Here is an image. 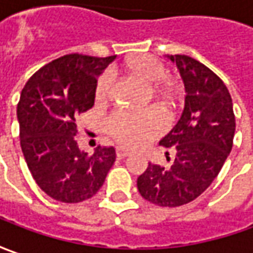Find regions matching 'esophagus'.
Listing matches in <instances>:
<instances>
[{"label":"esophagus","mask_w":253,"mask_h":253,"mask_svg":"<svg viewBox=\"0 0 253 253\" xmlns=\"http://www.w3.org/2000/svg\"><path fill=\"white\" fill-rule=\"evenodd\" d=\"M116 153H118L119 158H126V157H128V155H130V151H128V150H125V148H120V147H119L118 151H116Z\"/></svg>","instance_id":"1"}]
</instances>
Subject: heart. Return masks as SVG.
Masks as SVG:
<instances>
[{
	"label": "heart",
	"mask_w": 253,
	"mask_h": 253,
	"mask_svg": "<svg viewBox=\"0 0 253 253\" xmlns=\"http://www.w3.org/2000/svg\"><path fill=\"white\" fill-rule=\"evenodd\" d=\"M127 71L144 83L154 85V93L170 100L176 96V89L167 80V67L153 57H137L127 64ZM113 89V74L106 71L100 75L95 85V100L108 102ZM168 116L161 108L151 106L147 109H118L106 120V128L112 137L127 147H140L155 138L165 130Z\"/></svg>",
	"instance_id": "heart-1"
}]
</instances>
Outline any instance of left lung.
<instances>
[{"mask_svg": "<svg viewBox=\"0 0 253 253\" xmlns=\"http://www.w3.org/2000/svg\"><path fill=\"white\" fill-rule=\"evenodd\" d=\"M185 84V108L160 144L175 153L169 168L148 164L137 179L140 195L162 207H178L211 185L232 148L235 116L221 78L185 54L168 56ZM169 161V153H167Z\"/></svg>", "mask_w": 253, "mask_h": 253, "instance_id": "obj_1", "label": "left lung"}]
</instances>
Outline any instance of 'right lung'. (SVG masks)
Listing matches in <instances>:
<instances>
[{
	"instance_id": "obj_1",
	"label": "right lung",
	"mask_w": 253,
	"mask_h": 253,
	"mask_svg": "<svg viewBox=\"0 0 253 253\" xmlns=\"http://www.w3.org/2000/svg\"><path fill=\"white\" fill-rule=\"evenodd\" d=\"M115 57L67 54L23 86L16 109L23 157L40 189L57 202L91 199L116 161L113 147L99 145L88 157L75 138V119L93 106L98 77Z\"/></svg>"
}]
</instances>
